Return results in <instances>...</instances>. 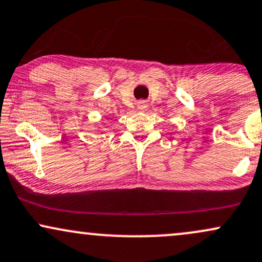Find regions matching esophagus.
Segmentation results:
<instances>
[{
  "instance_id": "esophagus-1",
  "label": "esophagus",
  "mask_w": 262,
  "mask_h": 262,
  "mask_svg": "<svg viewBox=\"0 0 262 262\" xmlns=\"http://www.w3.org/2000/svg\"><path fill=\"white\" fill-rule=\"evenodd\" d=\"M146 107H147V103L145 102V101H139V102H138V110H139V111H145Z\"/></svg>"
}]
</instances>
